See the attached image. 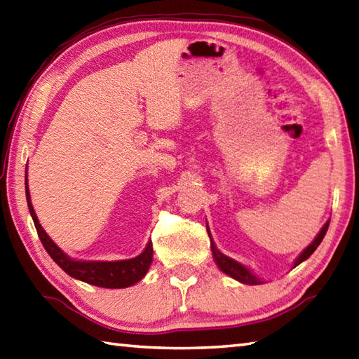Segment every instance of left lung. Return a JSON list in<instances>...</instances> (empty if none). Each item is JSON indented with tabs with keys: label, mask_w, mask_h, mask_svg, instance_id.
<instances>
[{
	"label": "left lung",
	"mask_w": 359,
	"mask_h": 359,
	"mask_svg": "<svg viewBox=\"0 0 359 359\" xmlns=\"http://www.w3.org/2000/svg\"><path fill=\"white\" fill-rule=\"evenodd\" d=\"M329 222H330V219L325 222L324 224V227L321 229V232L316 235V238L315 240L312 241V244H310L307 249L302 252L299 257H298V259L294 261V266L293 267H297L298 264H301L302 261L304 259H307L310 255H312L315 250H316V247L321 244V241H323V238H324V235H325V232H327V229H329ZM209 236H210V233H209ZM210 245H212V253H213V258H215V262H217L218 264V267L222 270V272H224L226 275H229V276H232L233 280H236V281H240V283H243V284H250V285H257V284H261V280L258 276H255L249 269L247 267H244L243 264H240V262H236L235 259H232V258H229V257H226V255H222L217 247H215V244H213V241L210 240Z\"/></svg>",
	"instance_id": "8db88e82"
}]
</instances>
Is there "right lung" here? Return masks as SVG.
<instances>
[{
	"instance_id": "add662e5",
	"label": "right lung",
	"mask_w": 359,
	"mask_h": 359,
	"mask_svg": "<svg viewBox=\"0 0 359 359\" xmlns=\"http://www.w3.org/2000/svg\"><path fill=\"white\" fill-rule=\"evenodd\" d=\"M26 198L29 212L34 219L35 229L38 232L39 240H41L46 252L50 255V258L75 280L84 281L87 284L98 285V287L106 289H123L138 283L142 276L147 273V270L152 264L154 249L152 241L147 243L144 252L138 257L124 261H75L70 259L67 255L62 252L60 247L55 244L49 235L44 232V229L38 222L36 213L30 203V194L27 187V170H26Z\"/></svg>"
}]
</instances>
